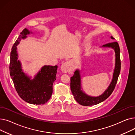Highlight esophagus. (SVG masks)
Returning a JSON list of instances; mask_svg holds the SVG:
<instances>
[{
	"mask_svg": "<svg viewBox=\"0 0 135 135\" xmlns=\"http://www.w3.org/2000/svg\"><path fill=\"white\" fill-rule=\"evenodd\" d=\"M61 69L62 72L65 73H66L67 72L69 73H73L74 72L73 67L68 62L63 63L61 67Z\"/></svg>",
	"mask_w": 135,
	"mask_h": 135,
	"instance_id": "1",
	"label": "esophagus"
}]
</instances>
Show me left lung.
<instances>
[{"instance_id": "left-lung-1", "label": "left lung", "mask_w": 135, "mask_h": 135, "mask_svg": "<svg viewBox=\"0 0 135 135\" xmlns=\"http://www.w3.org/2000/svg\"><path fill=\"white\" fill-rule=\"evenodd\" d=\"M111 38H114L111 37ZM103 47H108L114 49L115 53V66L112 81L108 88L101 96L91 97L86 95L81 90V80L79 71L76 70L74 75L70 78V89L76 101L82 105H93L100 103L106 100L114 91L117 83L118 76L121 69V62L120 57V47L117 41L110 42L103 45Z\"/></svg>"}]
</instances>
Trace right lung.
Segmentation results:
<instances>
[{
  "label": "right lung",
  "instance_id": "1",
  "mask_svg": "<svg viewBox=\"0 0 135 135\" xmlns=\"http://www.w3.org/2000/svg\"><path fill=\"white\" fill-rule=\"evenodd\" d=\"M30 33L26 28L24 29L11 49L10 74L18 95L23 100L33 104H44L50 100L52 94L57 66L42 67L33 80L22 72L20 62L17 60L16 46L21 39L26 38V35Z\"/></svg>",
  "mask_w": 135,
  "mask_h": 135
}]
</instances>
